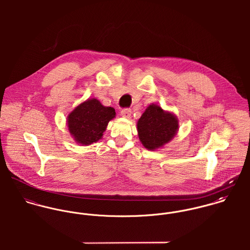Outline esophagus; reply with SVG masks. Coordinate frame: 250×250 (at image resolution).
Returning a JSON list of instances; mask_svg holds the SVG:
<instances>
[{
	"label": "esophagus",
	"instance_id": "34e87169",
	"mask_svg": "<svg viewBox=\"0 0 250 250\" xmlns=\"http://www.w3.org/2000/svg\"><path fill=\"white\" fill-rule=\"evenodd\" d=\"M132 110L130 108H124L121 110V116L125 117V118H129L131 116Z\"/></svg>",
	"mask_w": 250,
	"mask_h": 250
}]
</instances>
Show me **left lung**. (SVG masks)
Instances as JSON below:
<instances>
[{"mask_svg":"<svg viewBox=\"0 0 250 250\" xmlns=\"http://www.w3.org/2000/svg\"><path fill=\"white\" fill-rule=\"evenodd\" d=\"M139 139L148 150L162 148L171 142L179 130L178 118L161 106L151 104L138 121Z\"/></svg>","mask_w":250,"mask_h":250,"instance_id":"8db88e82","label":"left lung"}]
</instances>
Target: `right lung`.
Wrapping results in <instances>:
<instances>
[{
  "instance_id": "right-lung-1",
  "label": "right lung",
  "mask_w": 250,
  "mask_h": 250,
  "mask_svg": "<svg viewBox=\"0 0 250 250\" xmlns=\"http://www.w3.org/2000/svg\"><path fill=\"white\" fill-rule=\"evenodd\" d=\"M114 117L113 107L103 106L96 98L87 99L68 114V131L76 143L90 145L102 139L108 122Z\"/></svg>"
}]
</instances>
